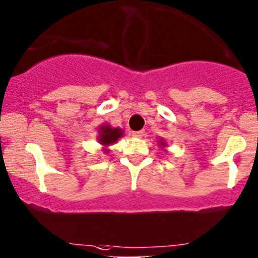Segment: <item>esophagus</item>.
Segmentation results:
<instances>
[{"label":"esophagus","mask_w":258,"mask_h":258,"mask_svg":"<svg viewBox=\"0 0 258 258\" xmlns=\"http://www.w3.org/2000/svg\"><path fill=\"white\" fill-rule=\"evenodd\" d=\"M132 136L136 138H142L144 136V131H135L132 132Z\"/></svg>","instance_id":"1"}]
</instances>
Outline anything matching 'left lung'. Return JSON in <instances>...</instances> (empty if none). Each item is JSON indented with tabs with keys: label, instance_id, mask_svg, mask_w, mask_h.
<instances>
[{
	"label": "left lung",
	"instance_id": "1",
	"mask_svg": "<svg viewBox=\"0 0 258 258\" xmlns=\"http://www.w3.org/2000/svg\"><path fill=\"white\" fill-rule=\"evenodd\" d=\"M159 144H160V147H161V148H163V149L166 148V146H168V144H166V142L163 140V138H159Z\"/></svg>",
	"mask_w": 258,
	"mask_h": 258
}]
</instances>
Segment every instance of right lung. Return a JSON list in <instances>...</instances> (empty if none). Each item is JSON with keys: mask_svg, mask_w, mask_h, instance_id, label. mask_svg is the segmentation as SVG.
I'll use <instances>...</instances> for the list:
<instances>
[{"mask_svg": "<svg viewBox=\"0 0 258 258\" xmlns=\"http://www.w3.org/2000/svg\"><path fill=\"white\" fill-rule=\"evenodd\" d=\"M123 136V130L120 127H112L109 123H103L98 127V142L101 144V151L105 154L110 153L109 147L117 142Z\"/></svg>", "mask_w": 258, "mask_h": 258, "instance_id": "obj_1", "label": "right lung"}]
</instances>
